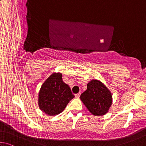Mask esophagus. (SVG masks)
Masks as SVG:
<instances>
[{
  "mask_svg": "<svg viewBox=\"0 0 146 146\" xmlns=\"http://www.w3.org/2000/svg\"><path fill=\"white\" fill-rule=\"evenodd\" d=\"M80 96H81V93H80V92H79V93H78V94H75V97H76V98H80Z\"/></svg>",
  "mask_w": 146,
  "mask_h": 146,
  "instance_id": "1",
  "label": "esophagus"
}]
</instances>
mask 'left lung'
<instances>
[{
    "label": "left lung",
    "mask_w": 146,
    "mask_h": 146,
    "mask_svg": "<svg viewBox=\"0 0 146 146\" xmlns=\"http://www.w3.org/2000/svg\"><path fill=\"white\" fill-rule=\"evenodd\" d=\"M86 108L94 115H103L109 110L112 103V96L101 81L93 80L87 85L86 90L80 96Z\"/></svg>",
    "instance_id": "8db88e82"
}]
</instances>
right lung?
Returning <instances> with one entry per match:
<instances>
[{
	"mask_svg": "<svg viewBox=\"0 0 146 146\" xmlns=\"http://www.w3.org/2000/svg\"><path fill=\"white\" fill-rule=\"evenodd\" d=\"M74 98L70 88L62 80V74L53 73L44 83L38 94L40 109L48 115L62 112L71 99Z\"/></svg>",
	"mask_w": 146,
	"mask_h": 146,
	"instance_id": "obj_1",
	"label": "right lung"
}]
</instances>
